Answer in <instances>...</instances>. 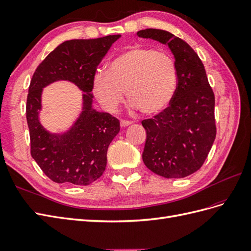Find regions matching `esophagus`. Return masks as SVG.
I'll use <instances>...</instances> for the list:
<instances>
[{"label": "esophagus", "mask_w": 251, "mask_h": 251, "mask_svg": "<svg viewBox=\"0 0 251 251\" xmlns=\"http://www.w3.org/2000/svg\"><path fill=\"white\" fill-rule=\"evenodd\" d=\"M132 124L131 121H127V120H121V126L122 127H127Z\"/></svg>", "instance_id": "obj_1"}]
</instances>
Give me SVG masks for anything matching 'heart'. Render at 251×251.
I'll list each match as a JSON object with an SVG mask.
<instances>
[{
    "mask_svg": "<svg viewBox=\"0 0 251 251\" xmlns=\"http://www.w3.org/2000/svg\"><path fill=\"white\" fill-rule=\"evenodd\" d=\"M92 86L96 98L109 111L118 108L125 91L132 108L143 114H157L175 95L176 63L162 50L132 47L114 57L107 72H96Z\"/></svg>",
    "mask_w": 251,
    "mask_h": 251,
    "instance_id": "b5f03b06",
    "label": "heart"
}]
</instances>
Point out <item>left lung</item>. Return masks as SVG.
<instances>
[{
  "label": "left lung",
  "instance_id": "1",
  "mask_svg": "<svg viewBox=\"0 0 251 251\" xmlns=\"http://www.w3.org/2000/svg\"><path fill=\"white\" fill-rule=\"evenodd\" d=\"M137 35L168 44L177 68V89L170 106L142 121L143 162L159 176L187 177L201 168L216 137L213 90L201 58L187 42L163 29L146 28Z\"/></svg>",
  "mask_w": 251,
  "mask_h": 251
}]
</instances>
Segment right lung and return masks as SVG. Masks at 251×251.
<instances>
[{"label":"right lung","instance_id":"right-lung-1","mask_svg":"<svg viewBox=\"0 0 251 251\" xmlns=\"http://www.w3.org/2000/svg\"><path fill=\"white\" fill-rule=\"evenodd\" d=\"M120 37L64 41L35 71L26 100L30 155L54 182L88 185L105 172L108 146L120 131V122L110 113L92 109L91 92L96 69ZM56 80L72 81L85 92L82 114L63 135L50 134L37 119L42 88Z\"/></svg>","mask_w":251,"mask_h":251}]
</instances>
